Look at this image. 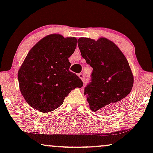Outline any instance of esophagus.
<instances>
[{
	"label": "esophagus",
	"instance_id": "obj_1",
	"mask_svg": "<svg viewBox=\"0 0 153 153\" xmlns=\"http://www.w3.org/2000/svg\"><path fill=\"white\" fill-rule=\"evenodd\" d=\"M78 76H79V78L81 79L82 81L84 82V81H85V80H85V76H84L83 73H80V74H78Z\"/></svg>",
	"mask_w": 153,
	"mask_h": 153
}]
</instances>
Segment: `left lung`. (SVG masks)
I'll return each instance as SVG.
<instances>
[{"label":"left lung","instance_id":"8db88e82","mask_svg":"<svg viewBox=\"0 0 153 153\" xmlns=\"http://www.w3.org/2000/svg\"><path fill=\"white\" fill-rule=\"evenodd\" d=\"M82 57L93 68L92 81L84 94L93 111H111L122 105L134 83L127 58L114 43L105 37L78 40Z\"/></svg>","mask_w":153,"mask_h":153}]
</instances>
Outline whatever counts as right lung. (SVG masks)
Masks as SVG:
<instances>
[{"instance_id": "add662e5", "label": "right lung", "mask_w": 153, "mask_h": 153, "mask_svg": "<svg viewBox=\"0 0 153 153\" xmlns=\"http://www.w3.org/2000/svg\"><path fill=\"white\" fill-rule=\"evenodd\" d=\"M75 37L47 35L26 55L18 71L19 89L34 109L48 113L58 108L65 98L82 82L69 71V58L77 46Z\"/></svg>"}]
</instances>
